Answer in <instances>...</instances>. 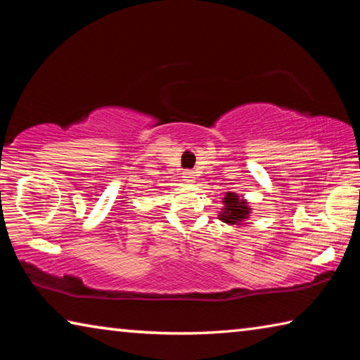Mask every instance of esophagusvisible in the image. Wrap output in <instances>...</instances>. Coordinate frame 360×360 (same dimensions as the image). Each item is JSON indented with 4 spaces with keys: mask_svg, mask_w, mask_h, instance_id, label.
I'll return each instance as SVG.
<instances>
[{
    "mask_svg": "<svg viewBox=\"0 0 360 360\" xmlns=\"http://www.w3.org/2000/svg\"><path fill=\"white\" fill-rule=\"evenodd\" d=\"M182 178H184V182H193L195 181V172H192V169H186V172L182 173Z\"/></svg>",
    "mask_w": 360,
    "mask_h": 360,
    "instance_id": "obj_1",
    "label": "esophagus"
}]
</instances>
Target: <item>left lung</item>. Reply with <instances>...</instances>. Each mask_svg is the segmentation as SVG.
<instances>
[{
  "mask_svg": "<svg viewBox=\"0 0 360 360\" xmlns=\"http://www.w3.org/2000/svg\"><path fill=\"white\" fill-rule=\"evenodd\" d=\"M224 205L225 208L221 214H219V219H221V221L231 225L233 224L240 225L245 219H248L249 216L248 203L243 198H240L236 193L227 192V195L224 197Z\"/></svg>",
  "mask_w": 360,
  "mask_h": 360,
  "instance_id": "obj_1",
  "label": "left lung"
}]
</instances>
